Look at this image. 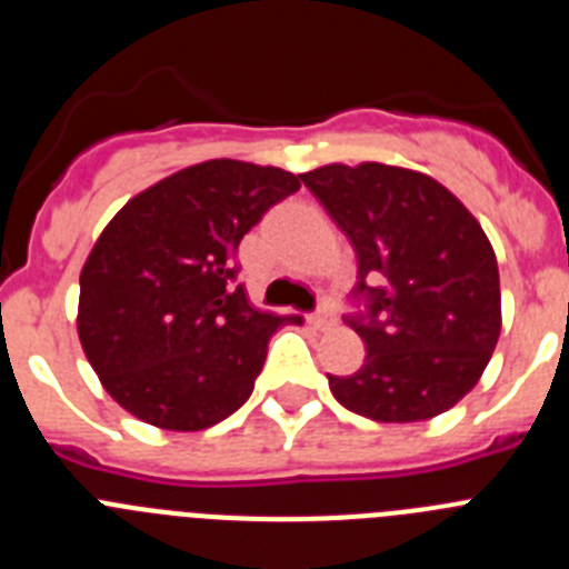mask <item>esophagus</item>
Returning a JSON list of instances; mask_svg holds the SVG:
<instances>
[{
	"instance_id": "obj_1",
	"label": "esophagus",
	"mask_w": 569,
	"mask_h": 569,
	"mask_svg": "<svg viewBox=\"0 0 569 569\" xmlns=\"http://www.w3.org/2000/svg\"><path fill=\"white\" fill-rule=\"evenodd\" d=\"M310 325H313L316 330H330L336 325V313L330 308H321L319 313L310 316Z\"/></svg>"
}]
</instances>
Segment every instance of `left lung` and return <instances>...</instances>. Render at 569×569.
Returning <instances> with one entry per match:
<instances>
[{"label":"left lung","instance_id":"left-lung-1","mask_svg":"<svg viewBox=\"0 0 569 569\" xmlns=\"http://www.w3.org/2000/svg\"><path fill=\"white\" fill-rule=\"evenodd\" d=\"M359 261L347 325L367 347L336 401L373 421H425L470 393L501 333L499 264L476 216L419 170L365 162L301 173Z\"/></svg>","mask_w":569,"mask_h":569}]
</instances>
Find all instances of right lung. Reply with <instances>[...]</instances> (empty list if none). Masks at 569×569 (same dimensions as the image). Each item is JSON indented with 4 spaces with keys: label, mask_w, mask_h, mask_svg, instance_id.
<instances>
[{
    "label": "right lung",
    "mask_w": 569,
    "mask_h": 569,
    "mask_svg": "<svg viewBox=\"0 0 569 569\" xmlns=\"http://www.w3.org/2000/svg\"><path fill=\"white\" fill-rule=\"evenodd\" d=\"M281 168L210 159L133 196L79 276V341L99 381L136 419L204 430L250 399L268 341L299 316L256 310L236 250L301 188Z\"/></svg>",
    "instance_id": "1"
}]
</instances>
